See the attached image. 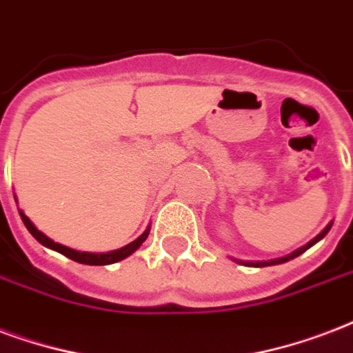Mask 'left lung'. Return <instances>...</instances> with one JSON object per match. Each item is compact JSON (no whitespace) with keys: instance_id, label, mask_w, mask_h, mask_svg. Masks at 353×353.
<instances>
[{"instance_id":"obj_1","label":"left lung","mask_w":353,"mask_h":353,"mask_svg":"<svg viewBox=\"0 0 353 353\" xmlns=\"http://www.w3.org/2000/svg\"><path fill=\"white\" fill-rule=\"evenodd\" d=\"M330 228H332V224L327 225L326 230L322 231V233H320V235H316L313 239V241L311 242H307V244H305V246H303V248H300V250H296L294 254H290V255H287V257H281V259H276V261H268V263H248V266L252 265V266H266V265H278V263H285V261H289V259H294V257H298V255L300 254H303V252H305V250L307 248H311V246H313L314 242H319L320 239H322V236H326V233L327 231H330Z\"/></svg>"}]
</instances>
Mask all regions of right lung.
Returning a JSON list of instances; mask_svg holds the SVG:
<instances>
[{"label":"right lung","mask_w":353,"mask_h":353,"mask_svg":"<svg viewBox=\"0 0 353 353\" xmlns=\"http://www.w3.org/2000/svg\"><path fill=\"white\" fill-rule=\"evenodd\" d=\"M20 216L21 220H23V224H26V228L29 230V233L37 239V241L40 242V244H44V246H48V248L55 250V252H59V254L66 255L68 259L75 261V263H83V265H111V263H117V261H122L125 259L128 255H131L134 252V250L141 246L142 242L146 241L148 236V231H144L137 241H133L131 244H128V246H123V248L117 250V252H111V254H87V252H77V250H72V248H66V246H63V244H59V242H53L51 239H48V236L44 235V233H40L37 228L33 225V222L27 219L26 214L20 211Z\"/></svg>","instance_id":"right-lung-1"}]
</instances>
